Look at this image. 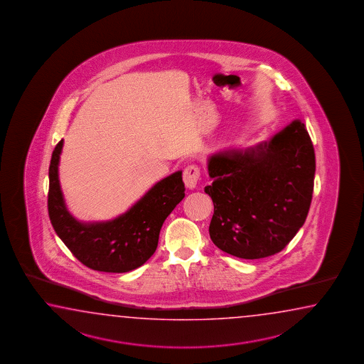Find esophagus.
I'll use <instances>...</instances> for the list:
<instances>
[{"label":"esophagus","mask_w":364,"mask_h":364,"mask_svg":"<svg viewBox=\"0 0 364 364\" xmlns=\"http://www.w3.org/2000/svg\"><path fill=\"white\" fill-rule=\"evenodd\" d=\"M200 177V169L196 165H188L183 171V182L187 188H195Z\"/></svg>","instance_id":"esophagus-1"}]
</instances>
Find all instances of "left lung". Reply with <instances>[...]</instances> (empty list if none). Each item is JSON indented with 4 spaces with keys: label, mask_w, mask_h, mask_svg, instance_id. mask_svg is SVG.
<instances>
[{
    "label": "left lung",
    "mask_w": 364,
    "mask_h": 364,
    "mask_svg": "<svg viewBox=\"0 0 364 364\" xmlns=\"http://www.w3.org/2000/svg\"><path fill=\"white\" fill-rule=\"evenodd\" d=\"M315 151L301 121L271 140L208 159L204 191L215 212L209 225L217 247L240 259H262L287 247L309 215Z\"/></svg>",
    "instance_id": "left-lung-1"
}]
</instances>
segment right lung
Returning a JSON list of instances; mask_svg holds the SVG:
<instances>
[{
    "instance_id": "add662e5",
    "label": "right lung",
    "mask_w": 364,
    "mask_h": 364,
    "mask_svg": "<svg viewBox=\"0 0 364 364\" xmlns=\"http://www.w3.org/2000/svg\"><path fill=\"white\" fill-rule=\"evenodd\" d=\"M63 140L49 165L48 212L57 235L73 255L93 271L124 273L139 268L157 248L164 221L185 198L182 171L157 182L132 208L109 221L80 223L63 200L58 164Z\"/></svg>"
}]
</instances>
